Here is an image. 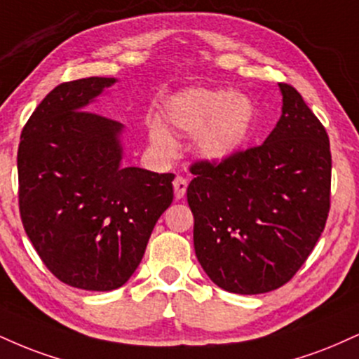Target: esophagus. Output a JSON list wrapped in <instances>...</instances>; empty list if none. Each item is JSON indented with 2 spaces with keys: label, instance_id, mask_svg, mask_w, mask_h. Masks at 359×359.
<instances>
[{
  "label": "esophagus",
  "instance_id": "1",
  "mask_svg": "<svg viewBox=\"0 0 359 359\" xmlns=\"http://www.w3.org/2000/svg\"><path fill=\"white\" fill-rule=\"evenodd\" d=\"M174 191H175V198L180 201L185 196V191H187V179L182 175H177L174 179Z\"/></svg>",
  "mask_w": 359,
  "mask_h": 359
}]
</instances>
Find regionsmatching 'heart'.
Returning <instances> with one entry per match:
<instances>
[{
	"label": "heart",
	"instance_id": "b5f03b06",
	"mask_svg": "<svg viewBox=\"0 0 359 359\" xmlns=\"http://www.w3.org/2000/svg\"><path fill=\"white\" fill-rule=\"evenodd\" d=\"M252 120V103L227 90H185L165 109V122L184 135H196L202 157L215 162L226 161L244 145ZM150 140L163 152L174 150V140L161 125L150 128Z\"/></svg>",
	"mask_w": 359,
	"mask_h": 359
}]
</instances>
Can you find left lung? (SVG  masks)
<instances>
[{
    "mask_svg": "<svg viewBox=\"0 0 359 359\" xmlns=\"http://www.w3.org/2000/svg\"><path fill=\"white\" fill-rule=\"evenodd\" d=\"M279 88L283 115L264 144L191 165L196 256L214 284L236 294H262L291 280L330 214L326 128L294 86Z\"/></svg>",
    "mask_w": 359,
    "mask_h": 359,
    "instance_id": "1",
    "label": "left lung"
}]
</instances>
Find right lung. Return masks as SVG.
<instances>
[{
	"mask_svg": "<svg viewBox=\"0 0 359 359\" xmlns=\"http://www.w3.org/2000/svg\"><path fill=\"white\" fill-rule=\"evenodd\" d=\"M114 83L90 76L55 86L18 147L25 232L55 278L85 291H111L130 279L174 201V174L120 165L123 125L83 110Z\"/></svg>",
	"mask_w": 359,
	"mask_h": 359,
	"instance_id": "right-lung-1",
	"label": "right lung"
}]
</instances>
